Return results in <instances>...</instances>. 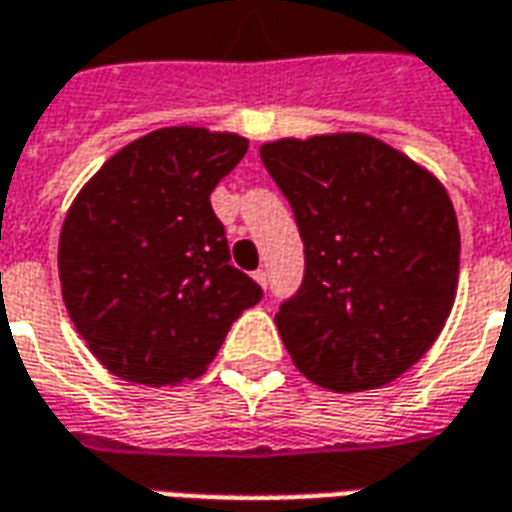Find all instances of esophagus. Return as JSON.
I'll list each match as a JSON object with an SVG mask.
<instances>
[{"label": "esophagus", "mask_w": 512, "mask_h": 512, "mask_svg": "<svg viewBox=\"0 0 512 512\" xmlns=\"http://www.w3.org/2000/svg\"><path fill=\"white\" fill-rule=\"evenodd\" d=\"M255 282H257V285H263V288L268 285V274L263 271V268H257V271H255Z\"/></svg>", "instance_id": "1"}]
</instances>
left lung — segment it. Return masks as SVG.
Instances as JSON below:
<instances>
[{"instance_id": "8db88e82", "label": "left lung", "mask_w": 512, "mask_h": 512, "mask_svg": "<svg viewBox=\"0 0 512 512\" xmlns=\"http://www.w3.org/2000/svg\"><path fill=\"white\" fill-rule=\"evenodd\" d=\"M260 158L304 241L301 288L274 318L293 365L332 392L403 376L436 343L458 290L450 194L367 134L277 139Z\"/></svg>"}]
</instances>
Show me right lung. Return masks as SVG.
I'll return each instance as SVG.
<instances>
[{
    "instance_id": "add662e5",
    "label": "right lung",
    "mask_w": 512,
    "mask_h": 512,
    "mask_svg": "<svg viewBox=\"0 0 512 512\" xmlns=\"http://www.w3.org/2000/svg\"><path fill=\"white\" fill-rule=\"evenodd\" d=\"M244 136L172 126L117 150L79 191L60 233V282L76 332L131 384L167 386L211 365L233 321L263 299L230 266L211 191Z\"/></svg>"
}]
</instances>
